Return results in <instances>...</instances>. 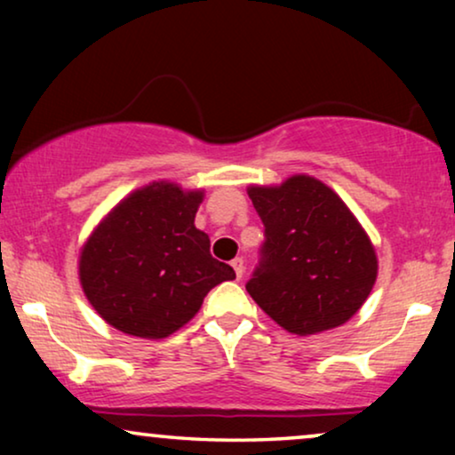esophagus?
Listing matches in <instances>:
<instances>
[{
  "label": "esophagus",
  "instance_id": "obj_1",
  "mask_svg": "<svg viewBox=\"0 0 455 455\" xmlns=\"http://www.w3.org/2000/svg\"><path fill=\"white\" fill-rule=\"evenodd\" d=\"M232 267H234V271H235V277L240 279L242 275H244V260H242L240 257L232 260Z\"/></svg>",
  "mask_w": 455,
  "mask_h": 455
}]
</instances>
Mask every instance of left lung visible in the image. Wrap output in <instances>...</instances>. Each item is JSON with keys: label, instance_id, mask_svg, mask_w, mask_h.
I'll use <instances>...</instances> for the list:
<instances>
[{"label": "left lung", "instance_id": "1", "mask_svg": "<svg viewBox=\"0 0 455 455\" xmlns=\"http://www.w3.org/2000/svg\"><path fill=\"white\" fill-rule=\"evenodd\" d=\"M246 192L265 223L263 260L246 283L252 300L296 335L350 321L377 282L379 260L347 204L307 173Z\"/></svg>", "mask_w": 455, "mask_h": 455}]
</instances>
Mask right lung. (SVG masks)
<instances>
[{
	"instance_id": "add662e5",
	"label": "right lung",
	"mask_w": 455,
	"mask_h": 455,
	"mask_svg": "<svg viewBox=\"0 0 455 455\" xmlns=\"http://www.w3.org/2000/svg\"><path fill=\"white\" fill-rule=\"evenodd\" d=\"M204 190L159 180L122 198L80 248L78 279L117 331L164 339L184 327L217 283L235 279L195 226Z\"/></svg>"
}]
</instances>
